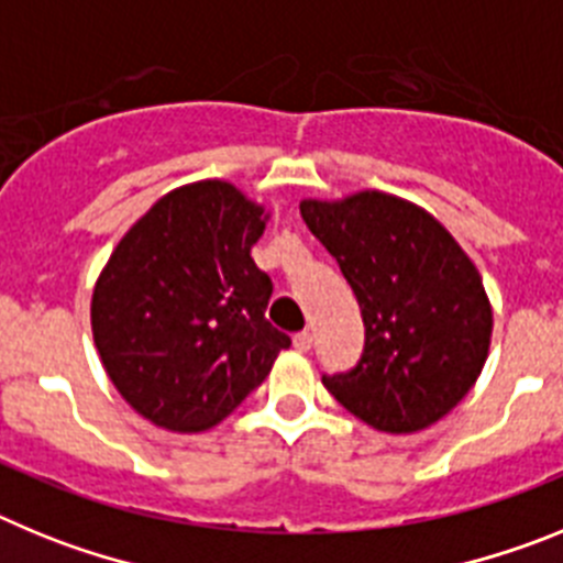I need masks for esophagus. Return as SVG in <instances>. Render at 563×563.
<instances>
[{"label": "esophagus", "instance_id": "1", "mask_svg": "<svg viewBox=\"0 0 563 563\" xmlns=\"http://www.w3.org/2000/svg\"><path fill=\"white\" fill-rule=\"evenodd\" d=\"M292 346H296L298 352H310V346H312V335L310 332H296V335H292Z\"/></svg>", "mask_w": 563, "mask_h": 563}]
</instances>
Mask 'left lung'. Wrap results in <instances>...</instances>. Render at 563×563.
Listing matches in <instances>:
<instances>
[{
    "label": "left lung",
    "mask_w": 563,
    "mask_h": 563,
    "mask_svg": "<svg viewBox=\"0 0 563 563\" xmlns=\"http://www.w3.org/2000/svg\"><path fill=\"white\" fill-rule=\"evenodd\" d=\"M361 305L357 366L324 375L343 409L386 434L429 429L485 366L494 312L476 265L440 222L383 191L301 202Z\"/></svg>",
    "instance_id": "left-lung-1"
}]
</instances>
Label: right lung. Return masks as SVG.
<instances>
[{"mask_svg":"<svg viewBox=\"0 0 563 563\" xmlns=\"http://www.w3.org/2000/svg\"><path fill=\"white\" fill-rule=\"evenodd\" d=\"M267 213L225 180L174 188L126 231L92 290V338L114 389L168 431L231 415L290 335L265 318L273 282L251 247Z\"/></svg>","mask_w":563,"mask_h":563,"instance_id":"right-lung-1","label":"right lung"}]
</instances>
